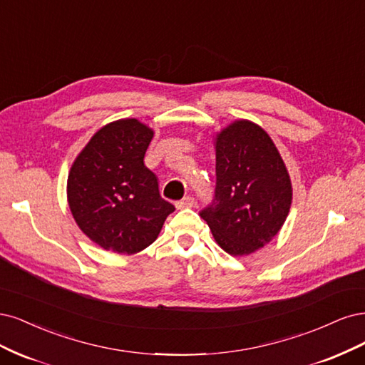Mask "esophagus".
Returning <instances> with one entry per match:
<instances>
[{
	"mask_svg": "<svg viewBox=\"0 0 365 365\" xmlns=\"http://www.w3.org/2000/svg\"><path fill=\"white\" fill-rule=\"evenodd\" d=\"M194 205H195V200H194V197L187 195V197H185V198H182V200H179V202L175 203V207H178V209H186V207H192Z\"/></svg>",
	"mask_w": 365,
	"mask_h": 365,
	"instance_id": "esophagus-1",
	"label": "esophagus"
}]
</instances>
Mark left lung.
I'll list each match as a JSON object with an SVG mask.
<instances>
[{
  "label": "left lung",
  "instance_id": "left-lung-1",
  "mask_svg": "<svg viewBox=\"0 0 365 365\" xmlns=\"http://www.w3.org/2000/svg\"><path fill=\"white\" fill-rule=\"evenodd\" d=\"M215 151V194L200 217L222 250L250 255L284 226L292 200L288 171L272 138L245 120L217 136Z\"/></svg>",
  "mask_w": 365,
  "mask_h": 365
}]
</instances>
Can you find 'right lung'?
<instances>
[{"instance_id":"right-lung-1","label":"right lung","mask_w":365,"mask_h":365,"mask_svg":"<svg viewBox=\"0 0 365 365\" xmlns=\"http://www.w3.org/2000/svg\"><path fill=\"white\" fill-rule=\"evenodd\" d=\"M151 138V128L135 118L110 123L92 136L69 171V209L78 227L104 250H144L174 212L144 163Z\"/></svg>"}]
</instances>
